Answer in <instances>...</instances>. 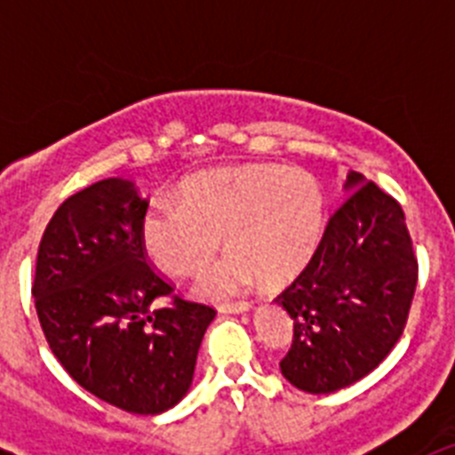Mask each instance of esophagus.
Masks as SVG:
<instances>
[{
  "mask_svg": "<svg viewBox=\"0 0 455 455\" xmlns=\"http://www.w3.org/2000/svg\"><path fill=\"white\" fill-rule=\"evenodd\" d=\"M252 305L246 303V300H241V303H225L219 305V312L223 315H243V312H251Z\"/></svg>",
  "mask_w": 455,
  "mask_h": 455,
  "instance_id": "1",
  "label": "esophagus"
}]
</instances>
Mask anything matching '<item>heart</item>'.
<instances>
[{"label": "heart", "instance_id": "b5f03b06", "mask_svg": "<svg viewBox=\"0 0 455 455\" xmlns=\"http://www.w3.org/2000/svg\"><path fill=\"white\" fill-rule=\"evenodd\" d=\"M328 225L325 191L315 172L280 164L220 168L188 180L180 198H155L140 220V241L159 268L198 273L200 299L228 300L259 280L287 284L319 252Z\"/></svg>", "mask_w": 455, "mask_h": 455}]
</instances>
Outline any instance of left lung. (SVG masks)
I'll list each match as a JSON object with an SVG mask.
<instances>
[{
	"mask_svg": "<svg viewBox=\"0 0 455 455\" xmlns=\"http://www.w3.org/2000/svg\"><path fill=\"white\" fill-rule=\"evenodd\" d=\"M344 191L315 259L275 299L293 321L280 371L307 394L348 387L383 363L417 287L401 204L355 171Z\"/></svg>",
	"mask_w": 455,
	"mask_h": 455,
	"instance_id": "left-lung-1",
	"label": "left lung"
}]
</instances>
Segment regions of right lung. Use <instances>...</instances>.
Returning a JSON list of instances; mask_svg holds the SVG:
<instances>
[{
    "label": "right lung",
    "instance_id": "obj_1",
    "mask_svg": "<svg viewBox=\"0 0 455 455\" xmlns=\"http://www.w3.org/2000/svg\"><path fill=\"white\" fill-rule=\"evenodd\" d=\"M134 182L108 178L56 209L36 259V312L52 353L84 389L134 415L187 396L200 341L216 312L172 296L146 262Z\"/></svg>",
    "mask_w": 455,
    "mask_h": 455
}]
</instances>
